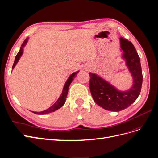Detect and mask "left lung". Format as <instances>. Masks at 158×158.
<instances>
[{
	"instance_id": "8db88e82",
	"label": "left lung",
	"mask_w": 158,
	"mask_h": 158,
	"mask_svg": "<svg viewBox=\"0 0 158 158\" xmlns=\"http://www.w3.org/2000/svg\"><path fill=\"white\" fill-rule=\"evenodd\" d=\"M122 58L133 79V85L126 91H120L100 76L89 73L90 90L93 100L103 108L110 111H120L127 108L135 102L141 92L143 83V73L140 58L131 42L120 38Z\"/></svg>"
}]
</instances>
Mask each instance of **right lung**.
<instances>
[{
  "label": "right lung",
  "instance_id": "add662e5",
  "mask_svg": "<svg viewBox=\"0 0 158 158\" xmlns=\"http://www.w3.org/2000/svg\"><path fill=\"white\" fill-rule=\"evenodd\" d=\"M28 38H26L24 42H23V43L22 44L19 51L18 52V53H17V55L15 56V61H14V63L13 64L12 69H14V68L17 62L19 61L21 56L23 55V48H24V47L25 46V45L27 44V43L28 42ZM78 72H79V71L78 72H74V73H73L72 74H71V75L69 76V78L66 81L65 85H64V86L62 92L60 96L59 97V98L58 99V100L53 105H52V106L49 107L48 109H46L45 110H43V111H41V112H34V111H31V112L34 113V114H48V113H52V112H54V111H55L56 110H57V109H58L59 108H60L61 107H62L64 106V104L65 103V102H66V97L68 96L69 86L70 84L72 83L73 79L75 78V76L77 74Z\"/></svg>",
  "mask_w": 158,
  "mask_h": 158
}]
</instances>
